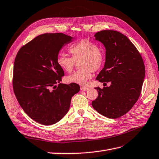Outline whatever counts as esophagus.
I'll list each match as a JSON object with an SVG mask.
<instances>
[{"label": "esophagus", "instance_id": "1", "mask_svg": "<svg viewBox=\"0 0 159 159\" xmlns=\"http://www.w3.org/2000/svg\"><path fill=\"white\" fill-rule=\"evenodd\" d=\"M80 89L81 91H88L89 89L88 88H85V87H84V86H81Z\"/></svg>", "mask_w": 159, "mask_h": 159}]
</instances>
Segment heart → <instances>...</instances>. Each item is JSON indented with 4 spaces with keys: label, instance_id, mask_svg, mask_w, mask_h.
Segmentation results:
<instances>
[{
    "label": "heart",
    "instance_id": "1",
    "mask_svg": "<svg viewBox=\"0 0 159 159\" xmlns=\"http://www.w3.org/2000/svg\"><path fill=\"white\" fill-rule=\"evenodd\" d=\"M72 56L60 54L57 58V63L66 72H71L77 63H80V70L66 77L68 83L85 85L91 78L92 71L99 70L105 61V54L97 44L88 39L77 42L70 47Z\"/></svg>",
    "mask_w": 159,
    "mask_h": 159
}]
</instances>
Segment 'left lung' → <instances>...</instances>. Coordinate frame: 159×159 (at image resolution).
I'll list each match as a JSON object with an SVG mask.
<instances>
[{
    "instance_id": "8db88e82",
    "label": "left lung",
    "mask_w": 159,
    "mask_h": 159,
    "mask_svg": "<svg viewBox=\"0 0 159 159\" xmlns=\"http://www.w3.org/2000/svg\"><path fill=\"white\" fill-rule=\"evenodd\" d=\"M94 36L106 50L104 68L96 80L111 85L95 88L98 97L91 104L101 115L116 119L126 114L137 102L145 75V65L136 47L123 34L102 30Z\"/></svg>"
}]
</instances>
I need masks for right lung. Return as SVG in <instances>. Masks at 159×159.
<instances>
[{
	"mask_svg": "<svg viewBox=\"0 0 159 159\" xmlns=\"http://www.w3.org/2000/svg\"><path fill=\"white\" fill-rule=\"evenodd\" d=\"M72 38L63 33L39 35L20 48L15 57L14 93L25 112L38 123L50 125L60 121L80 91L78 84H60L64 72L57 63L60 50Z\"/></svg>",
	"mask_w": 159,
	"mask_h": 159,
	"instance_id": "obj_1",
	"label": "right lung"
}]
</instances>
